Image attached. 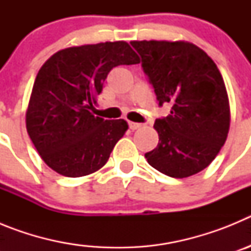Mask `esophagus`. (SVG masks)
Returning <instances> with one entry per match:
<instances>
[{
    "instance_id": "obj_1",
    "label": "esophagus",
    "mask_w": 251,
    "mask_h": 251,
    "mask_svg": "<svg viewBox=\"0 0 251 251\" xmlns=\"http://www.w3.org/2000/svg\"><path fill=\"white\" fill-rule=\"evenodd\" d=\"M128 126H129V129L134 130V129H138L141 127V124L136 123V122H128Z\"/></svg>"
}]
</instances>
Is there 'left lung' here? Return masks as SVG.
Listing matches in <instances>:
<instances>
[{
  "instance_id": "1",
  "label": "left lung",
  "mask_w": 251,
  "mask_h": 251,
  "mask_svg": "<svg viewBox=\"0 0 251 251\" xmlns=\"http://www.w3.org/2000/svg\"><path fill=\"white\" fill-rule=\"evenodd\" d=\"M142 68L156 93L158 105H172L156 119L158 145L145 157L153 168L185 178L207 167L229 133L230 106L216 64L186 41H132Z\"/></svg>"
}]
</instances>
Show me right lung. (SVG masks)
Segmentation results:
<instances>
[{"mask_svg": "<svg viewBox=\"0 0 251 251\" xmlns=\"http://www.w3.org/2000/svg\"><path fill=\"white\" fill-rule=\"evenodd\" d=\"M138 63V55L126 41H115L64 49L41 66L26 128L51 170L81 177L105 165L128 124L123 119L104 121L90 110L113 68Z\"/></svg>", "mask_w": 251, "mask_h": 251, "instance_id": "add662e5", "label": "right lung"}]
</instances>
